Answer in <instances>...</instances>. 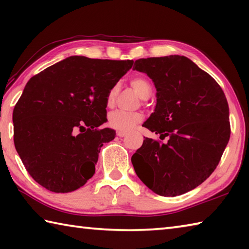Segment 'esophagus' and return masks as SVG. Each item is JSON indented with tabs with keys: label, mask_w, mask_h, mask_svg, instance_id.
Masks as SVG:
<instances>
[{
	"label": "esophagus",
	"mask_w": 249,
	"mask_h": 249,
	"mask_svg": "<svg viewBox=\"0 0 249 249\" xmlns=\"http://www.w3.org/2000/svg\"><path fill=\"white\" fill-rule=\"evenodd\" d=\"M116 135H117V136H119V137H124L125 135H126V133H125V132H117Z\"/></svg>",
	"instance_id": "1"
}]
</instances>
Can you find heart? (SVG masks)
<instances>
[{
  "label": "heart",
  "mask_w": 249,
  "mask_h": 249,
  "mask_svg": "<svg viewBox=\"0 0 249 249\" xmlns=\"http://www.w3.org/2000/svg\"><path fill=\"white\" fill-rule=\"evenodd\" d=\"M129 83L134 91L136 92L142 100L148 99L151 92H153V88H151L149 80L145 77H142V75L132 78ZM119 92L120 88L119 86H116V84L109 88V90L107 93V98H105V102H107V105L108 107H112L113 105L115 104ZM142 115L141 113L115 111L112 112L111 114L108 115L107 124L109 127L119 130V132H127V130L132 129L135 125L142 122Z\"/></svg>",
  "instance_id": "obj_1"
}]
</instances>
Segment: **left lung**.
<instances>
[{
  "instance_id": "1",
  "label": "left lung",
  "mask_w": 249,
  "mask_h": 249,
  "mask_svg": "<svg viewBox=\"0 0 249 249\" xmlns=\"http://www.w3.org/2000/svg\"><path fill=\"white\" fill-rule=\"evenodd\" d=\"M157 90L155 112L142 126L168 137L145 138L132 156L135 172L151 191L176 196L209 178L230 141L229 104L211 75L184 56L138 59Z\"/></svg>"
}]
</instances>
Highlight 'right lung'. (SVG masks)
I'll return each instance as SVG.
<instances>
[{
	"instance_id": "add662e5",
	"label": "right lung",
	"mask_w": 249,
	"mask_h": 249,
	"mask_svg": "<svg viewBox=\"0 0 249 249\" xmlns=\"http://www.w3.org/2000/svg\"><path fill=\"white\" fill-rule=\"evenodd\" d=\"M133 64L71 56L29 79L13 111L14 145L37 183L66 193L92 178L103 142L115 137L99 128L107 93Z\"/></svg>"
}]
</instances>
